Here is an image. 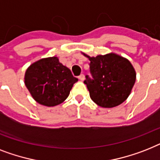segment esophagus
Instances as JSON below:
<instances>
[{
    "label": "esophagus",
    "mask_w": 160,
    "mask_h": 160,
    "mask_svg": "<svg viewBox=\"0 0 160 160\" xmlns=\"http://www.w3.org/2000/svg\"><path fill=\"white\" fill-rule=\"evenodd\" d=\"M79 80H80L81 81L84 80V74H81L80 76H79Z\"/></svg>",
    "instance_id": "1"
}]
</instances>
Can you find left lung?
I'll use <instances>...</instances> for the list:
<instances>
[{
    "instance_id": "obj_1",
    "label": "left lung",
    "mask_w": 160,
    "mask_h": 160,
    "mask_svg": "<svg viewBox=\"0 0 160 160\" xmlns=\"http://www.w3.org/2000/svg\"><path fill=\"white\" fill-rule=\"evenodd\" d=\"M87 58L92 78L85 76L84 83L92 100L102 108L116 107L124 102L136 81L131 62L114 53Z\"/></svg>"
}]
</instances>
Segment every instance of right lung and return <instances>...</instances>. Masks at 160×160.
I'll return each mask as SVG.
<instances>
[{
	"label": "right lung",
	"mask_w": 160,
	"mask_h": 160,
	"mask_svg": "<svg viewBox=\"0 0 160 160\" xmlns=\"http://www.w3.org/2000/svg\"><path fill=\"white\" fill-rule=\"evenodd\" d=\"M78 81L58 58H45L32 64L26 71L24 82L33 98L40 104L52 107L62 103Z\"/></svg>",
	"instance_id": "add662e5"
}]
</instances>
